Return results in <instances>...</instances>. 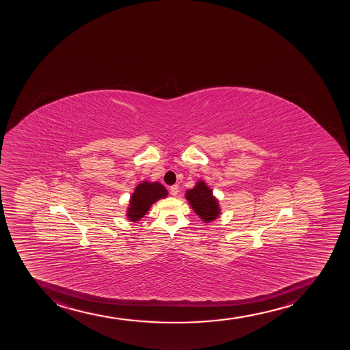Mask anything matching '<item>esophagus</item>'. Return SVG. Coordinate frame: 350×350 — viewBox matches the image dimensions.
Listing matches in <instances>:
<instances>
[{
  "instance_id": "obj_1",
  "label": "esophagus",
  "mask_w": 350,
  "mask_h": 350,
  "mask_svg": "<svg viewBox=\"0 0 350 350\" xmlns=\"http://www.w3.org/2000/svg\"><path fill=\"white\" fill-rule=\"evenodd\" d=\"M180 192V189H178V185L177 184H174L170 187V193L173 196H177V193Z\"/></svg>"
}]
</instances>
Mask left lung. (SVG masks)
<instances>
[{"label":"left lung","instance_id":"1","mask_svg":"<svg viewBox=\"0 0 350 350\" xmlns=\"http://www.w3.org/2000/svg\"><path fill=\"white\" fill-rule=\"evenodd\" d=\"M185 198L204 222L215 220L221 214L219 200L214 197L212 189L204 180H197L193 188L187 190Z\"/></svg>","mask_w":350,"mask_h":350}]
</instances>
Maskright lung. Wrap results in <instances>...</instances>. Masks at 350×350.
<instances>
[{
	"label": "right lung",
	"mask_w": 350,
	"mask_h": 350,
	"mask_svg": "<svg viewBox=\"0 0 350 350\" xmlns=\"http://www.w3.org/2000/svg\"><path fill=\"white\" fill-rule=\"evenodd\" d=\"M167 196L168 191L161 183L143 180L137 185L130 197L126 217L133 222L140 220L155 202H158L159 199L166 198Z\"/></svg>",
	"instance_id": "obj_1"
}]
</instances>
